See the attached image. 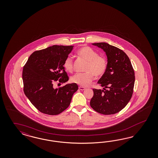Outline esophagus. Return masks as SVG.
Returning a JSON list of instances; mask_svg holds the SVG:
<instances>
[{"instance_id": "34e87169", "label": "esophagus", "mask_w": 158, "mask_h": 158, "mask_svg": "<svg viewBox=\"0 0 158 158\" xmlns=\"http://www.w3.org/2000/svg\"><path fill=\"white\" fill-rule=\"evenodd\" d=\"M79 90H81V91H83V90H86V88H85V87H81V86H79Z\"/></svg>"}]
</instances>
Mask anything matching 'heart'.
Returning <instances> with one entry per match:
<instances>
[{
    "label": "heart",
    "instance_id": "1",
    "mask_svg": "<svg viewBox=\"0 0 158 158\" xmlns=\"http://www.w3.org/2000/svg\"><path fill=\"white\" fill-rule=\"evenodd\" d=\"M77 56L87 61L84 68V73H77L71 77V81L81 87L89 86L94 79L102 77L106 71L108 61L106 58L99 56L97 52L88 46H83L77 52ZM63 67L68 72L72 73L73 71V62L69 57L64 61Z\"/></svg>",
    "mask_w": 158,
    "mask_h": 158
}]
</instances>
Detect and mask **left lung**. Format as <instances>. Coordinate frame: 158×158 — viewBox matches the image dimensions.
<instances>
[{
    "instance_id": "left-lung-1",
    "label": "left lung",
    "mask_w": 158,
    "mask_h": 158,
    "mask_svg": "<svg viewBox=\"0 0 158 158\" xmlns=\"http://www.w3.org/2000/svg\"><path fill=\"white\" fill-rule=\"evenodd\" d=\"M104 50L108 67L98 83L104 89H93L91 108L104 115H112L123 110L130 100L134 89V71L129 58L123 50L105 42L93 43Z\"/></svg>"
}]
</instances>
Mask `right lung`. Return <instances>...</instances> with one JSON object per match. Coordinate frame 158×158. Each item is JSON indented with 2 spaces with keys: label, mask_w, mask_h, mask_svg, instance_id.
Masks as SVG:
<instances>
[{
  "label": "right lung",
  "mask_w": 158,
  "mask_h": 158,
  "mask_svg": "<svg viewBox=\"0 0 158 158\" xmlns=\"http://www.w3.org/2000/svg\"><path fill=\"white\" fill-rule=\"evenodd\" d=\"M73 46L54 45L34 52L23 70L24 92L31 102L40 112L49 115L60 114L71 104L73 94L77 90L75 83L55 89L58 84L68 81L63 67L65 59Z\"/></svg>",
  "instance_id": "right-lung-1"
}]
</instances>
